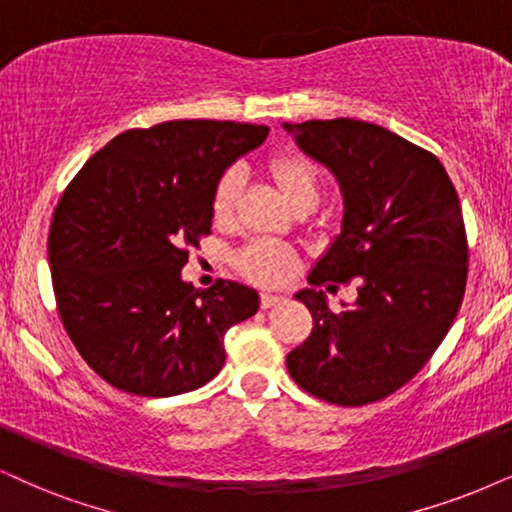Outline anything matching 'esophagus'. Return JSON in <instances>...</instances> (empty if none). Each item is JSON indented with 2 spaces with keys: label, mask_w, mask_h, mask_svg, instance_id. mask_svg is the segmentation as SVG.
<instances>
[{
  "label": "esophagus",
  "mask_w": 512,
  "mask_h": 512,
  "mask_svg": "<svg viewBox=\"0 0 512 512\" xmlns=\"http://www.w3.org/2000/svg\"><path fill=\"white\" fill-rule=\"evenodd\" d=\"M283 300H286V297L278 295V293H262L260 304H262V309H269V307H276V304H281Z\"/></svg>",
  "instance_id": "1"
}]
</instances>
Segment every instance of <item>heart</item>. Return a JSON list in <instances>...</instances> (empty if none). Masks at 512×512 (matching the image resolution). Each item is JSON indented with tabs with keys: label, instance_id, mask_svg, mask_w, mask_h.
<instances>
[{
	"label": "heart",
	"instance_id": "obj_1",
	"mask_svg": "<svg viewBox=\"0 0 512 512\" xmlns=\"http://www.w3.org/2000/svg\"><path fill=\"white\" fill-rule=\"evenodd\" d=\"M264 172L274 181L276 191L286 200L288 208H297L302 203H316L321 191V174L307 155L297 151H278L264 163ZM241 191V172L229 170L219 177L212 191V217L217 224H226L234 217L236 198ZM236 267L250 281L262 286L286 281L293 269V255L283 245L271 241H255L243 248L236 257Z\"/></svg>",
	"mask_w": 512,
	"mask_h": 512
}]
</instances>
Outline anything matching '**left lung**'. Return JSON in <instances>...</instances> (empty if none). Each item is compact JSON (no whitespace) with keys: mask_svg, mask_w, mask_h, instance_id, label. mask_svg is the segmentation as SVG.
<instances>
[{"mask_svg":"<svg viewBox=\"0 0 512 512\" xmlns=\"http://www.w3.org/2000/svg\"><path fill=\"white\" fill-rule=\"evenodd\" d=\"M302 153L326 165L342 193L340 234L307 281L347 283L359 297L342 312L323 290L295 295L312 312V335L286 357L304 392L338 406L397 392L449 333L468 278L458 193L425 148L373 122H283Z\"/></svg>","mask_w":512,"mask_h":512,"instance_id":"1","label":"left lung"}]
</instances>
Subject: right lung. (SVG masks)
Returning a JSON list of instances; mask_svg holds the SVG:
<instances>
[{"label": "right lung", "mask_w": 512, "mask_h": 512, "mask_svg": "<svg viewBox=\"0 0 512 512\" xmlns=\"http://www.w3.org/2000/svg\"><path fill=\"white\" fill-rule=\"evenodd\" d=\"M269 127L172 120L129 129L84 163L49 229L56 307L82 359L106 383L172 397L224 366V333L260 309L243 283L181 278L210 234L212 191Z\"/></svg>", "instance_id": "add662e5"}]
</instances>
